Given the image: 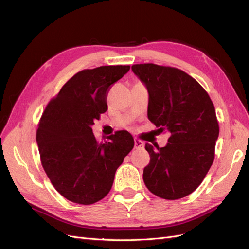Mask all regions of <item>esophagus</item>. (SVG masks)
Here are the masks:
<instances>
[{
    "label": "esophagus",
    "mask_w": 249,
    "mask_h": 249,
    "mask_svg": "<svg viewBox=\"0 0 249 249\" xmlns=\"http://www.w3.org/2000/svg\"><path fill=\"white\" fill-rule=\"evenodd\" d=\"M134 144H135V148H136V149H142V148H144V143H143L141 140L135 139V140H134Z\"/></svg>",
    "instance_id": "1"
}]
</instances>
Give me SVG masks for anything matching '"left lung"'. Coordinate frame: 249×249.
Here are the masks:
<instances>
[{"label": "left lung", "mask_w": 249, "mask_h": 249, "mask_svg": "<svg viewBox=\"0 0 249 249\" xmlns=\"http://www.w3.org/2000/svg\"><path fill=\"white\" fill-rule=\"evenodd\" d=\"M133 72L148 92L147 117L166 146L145 144L150 161L143 170L147 189L165 199L192 193L214 161L219 125L214 105L199 83L183 71L153 63L135 64Z\"/></svg>", "instance_id": "1"}]
</instances>
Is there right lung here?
I'll use <instances>...</instances> for the list:
<instances>
[{
	"label": "right lung",
	"instance_id": "obj_1",
	"mask_svg": "<svg viewBox=\"0 0 249 249\" xmlns=\"http://www.w3.org/2000/svg\"><path fill=\"white\" fill-rule=\"evenodd\" d=\"M129 71V65H115L79 71L41 116L36 142L42 167L55 189L72 202L91 205L106 196L134 147L129 132L119 131L99 143L91 127L108 109L109 87Z\"/></svg>",
	"mask_w": 249,
	"mask_h": 249
}]
</instances>
